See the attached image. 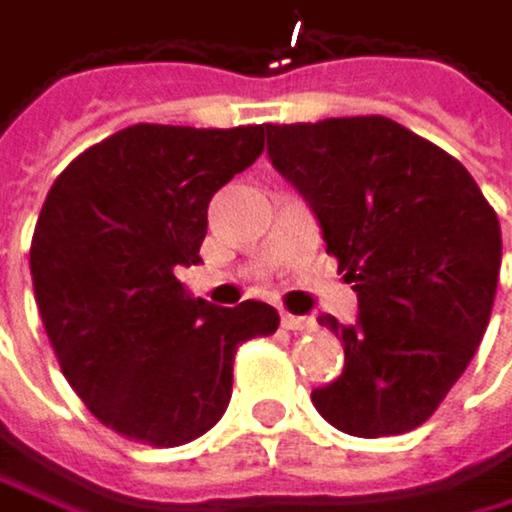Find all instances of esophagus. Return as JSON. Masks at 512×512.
<instances>
[{
	"mask_svg": "<svg viewBox=\"0 0 512 512\" xmlns=\"http://www.w3.org/2000/svg\"><path fill=\"white\" fill-rule=\"evenodd\" d=\"M282 328L288 331H316V319L313 316H291V313H282Z\"/></svg>",
	"mask_w": 512,
	"mask_h": 512,
	"instance_id": "34e87169",
	"label": "esophagus"
}]
</instances>
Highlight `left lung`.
<instances>
[{
    "label": "left lung",
    "instance_id": "left-lung-1",
    "mask_svg": "<svg viewBox=\"0 0 512 512\" xmlns=\"http://www.w3.org/2000/svg\"><path fill=\"white\" fill-rule=\"evenodd\" d=\"M273 168L322 227L359 298L341 378L313 390L341 433L378 439L421 427L470 365L501 273L498 214L470 171L387 116L267 125Z\"/></svg>",
    "mask_w": 512,
    "mask_h": 512
}]
</instances>
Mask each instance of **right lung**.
<instances>
[{
    "label": "right lung",
    "mask_w": 512,
    "mask_h": 512,
    "mask_svg": "<svg viewBox=\"0 0 512 512\" xmlns=\"http://www.w3.org/2000/svg\"><path fill=\"white\" fill-rule=\"evenodd\" d=\"M264 153V125H131L79 153L39 211L30 273L64 378L104 427L153 448L221 421L239 344L279 328L270 304L190 298L208 202Z\"/></svg>",
    "instance_id": "right-lung-1"
}]
</instances>
